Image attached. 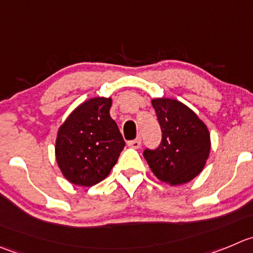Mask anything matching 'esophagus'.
<instances>
[{
    "label": "esophagus",
    "mask_w": 253,
    "mask_h": 253,
    "mask_svg": "<svg viewBox=\"0 0 253 253\" xmlns=\"http://www.w3.org/2000/svg\"><path fill=\"white\" fill-rule=\"evenodd\" d=\"M128 145L130 146V148H133V149H139L141 146L140 138H136V139H134V140L128 141Z\"/></svg>",
    "instance_id": "34e87169"
}]
</instances>
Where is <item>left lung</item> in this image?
Here are the masks:
<instances>
[{"instance_id":"left-lung-1","label":"left lung","mask_w":253,"mask_h":253,"mask_svg":"<svg viewBox=\"0 0 253 253\" xmlns=\"http://www.w3.org/2000/svg\"><path fill=\"white\" fill-rule=\"evenodd\" d=\"M163 139L155 150H144L151 171L161 181L180 185L203 171L211 150L210 133L205 123L187 105L176 99L151 100Z\"/></svg>"}]
</instances>
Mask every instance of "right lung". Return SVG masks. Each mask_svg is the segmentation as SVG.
Returning <instances> with one entry per match:
<instances>
[{"label":"right lung","mask_w":253,"mask_h":253,"mask_svg":"<svg viewBox=\"0 0 253 253\" xmlns=\"http://www.w3.org/2000/svg\"><path fill=\"white\" fill-rule=\"evenodd\" d=\"M112 98L85 100L59 126L56 160L63 176L78 186H93L109 175L125 141L109 114Z\"/></svg>","instance_id":"add662e5"}]
</instances>
